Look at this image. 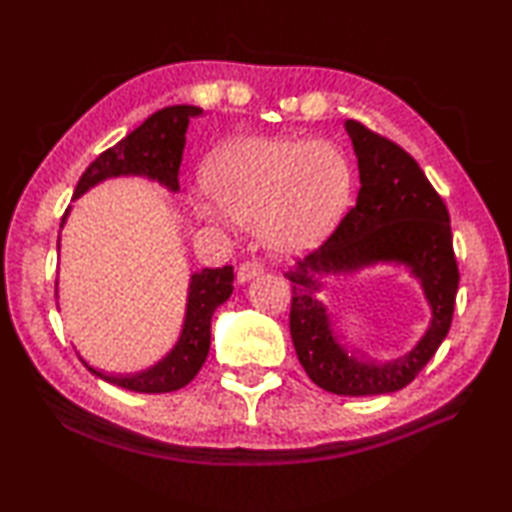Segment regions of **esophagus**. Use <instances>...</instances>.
Instances as JSON below:
<instances>
[{"instance_id": "34e87169", "label": "esophagus", "mask_w": 512, "mask_h": 512, "mask_svg": "<svg viewBox=\"0 0 512 512\" xmlns=\"http://www.w3.org/2000/svg\"><path fill=\"white\" fill-rule=\"evenodd\" d=\"M261 274H263V265H261V263H257V261H247V263H242L240 268H238L236 280H238L240 284H247L249 280H253V278H257V276H261Z\"/></svg>"}]
</instances>
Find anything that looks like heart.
I'll list each match as a JSON object with an SVG mask.
<instances>
[{
  "mask_svg": "<svg viewBox=\"0 0 512 512\" xmlns=\"http://www.w3.org/2000/svg\"><path fill=\"white\" fill-rule=\"evenodd\" d=\"M211 198L196 205L215 226L255 228L278 255H299L345 213L353 169L339 146L307 138H238L205 167Z\"/></svg>",
  "mask_w": 512,
  "mask_h": 512,
  "instance_id": "b5f03b06",
  "label": "heart"
}]
</instances>
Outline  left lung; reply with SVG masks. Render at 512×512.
<instances>
[{"instance_id": "left-lung-1", "label": "left lung", "mask_w": 512, "mask_h": 512, "mask_svg": "<svg viewBox=\"0 0 512 512\" xmlns=\"http://www.w3.org/2000/svg\"><path fill=\"white\" fill-rule=\"evenodd\" d=\"M360 171V192L337 230L284 276L293 282L291 337L299 362L320 389L337 395H383L404 389L427 366L454 316L458 265L450 215L418 163L358 121H345ZM379 264L404 269L430 305L428 330L399 359L372 363L336 335L321 291L328 277Z\"/></svg>"}]
</instances>
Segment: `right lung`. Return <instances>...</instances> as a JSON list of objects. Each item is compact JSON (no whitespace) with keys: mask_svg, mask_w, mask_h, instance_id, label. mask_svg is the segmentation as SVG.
<instances>
[{"mask_svg":"<svg viewBox=\"0 0 512 512\" xmlns=\"http://www.w3.org/2000/svg\"><path fill=\"white\" fill-rule=\"evenodd\" d=\"M203 115V108L192 104L167 106L159 113L150 115L140 127L117 142L113 148L104 150L100 157L85 169L81 180L75 188L73 201L81 198L87 190L94 186L115 180V177H144L169 190L171 194L180 192V165L186 146L188 123ZM73 207L66 209L60 230L66 226ZM60 249V236H58ZM234 272L232 265L224 268H205L190 274L188 295H186V311L180 337L175 345L163 355L154 366L129 376H113L96 370L81 362L98 379L117 385L127 391L136 393H169L186 387L198 370L203 368L209 347H211V320L219 305H224L232 291ZM56 299H58V280H56Z\"/></svg>","mask_w":512,"mask_h":512,"instance_id":"obj_1","label":"right lung"}]
</instances>
